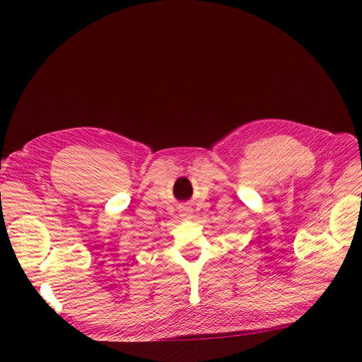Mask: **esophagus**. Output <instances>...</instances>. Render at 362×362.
Instances as JSON below:
<instances>
[{
  "instance_id": "esophagus-1",
  "label": "esophagus",
  "mask_w": 362,
  "mask_h": 362,
  "mask_svg": "<svg viewBox=\"0 0 362 362\" xmlns=\"http://www.w3.org/2000/svg\"><path fill=\"white\" fill-rule=\"evenodd\" d=\"M180 211H181V216L185 217V218H191V216H192V209L188 207V206H182L180 209Z\"/></svg>"
}]
</instances>
